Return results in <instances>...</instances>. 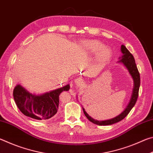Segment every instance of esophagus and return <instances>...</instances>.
Listing matches in <instances>:
<instances>
[{"mask_svg":"<svg viewBox=\"0 0 153 153\" xmlns=\"http://www.w3.org/2000/svg\"><path fill=\"white\" fill-rule=\"evenodd\" d=\"M75 83H76L77 85H80V86H81V85L84 84V81H83V79L81 78H77L75 79Z\"/></svg>","mask_w":153,"mask_h":153,"instance_id":"34e87169","label":"esophagus"}]
</instances>
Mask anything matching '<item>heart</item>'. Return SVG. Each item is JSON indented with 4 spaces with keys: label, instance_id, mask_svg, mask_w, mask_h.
I'll list each match as a JSON object with an SVG mask.
<instances>
[{
    "label": "heart",
    "instance_id": "obj_1",
    "mask_svg": "<svg viewBox=\"0 0 153 153\" xmlns=\"http://www.w3.org/2000/svg\"><path fill=\"white\" fill-rule=\"evenodd\" d=\"M82 50L90 55L97 54V60L99 63L104 64L110 60L112 53L110 49L106 48L105 44L96 40H84L80 43Z\"/></svg>",
    "mask_w": 153,
    "mask_h": 153
}]
</instances>
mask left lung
<instances>
[{"label":"left lung","instance_id":"1","mask_svg":"<svg viewBox=\"0 0 153 153\" xmlns=\"http://www.w3.org/2000/svg\"><path fill=\"white\" fill-rule=\"evenodd\" d=\"M121 53H123V55L121 57H120V60L119 61V62L122 63L123 65L126 67V69L128 70L130 76L132 77L134 81V88L132 94H131L130 101H129V104L125 108V110L119 115L116 116V117L114 118L110 119V120L104 121L95 120L92 117H90L88 114L86 112V111L84 110V108H82L84 115H86L88 120L90 121H91L93 123L97 124V125L98 126L112 125V124L117 123L119 121L123 120V119L128 115V113L130 112L131 108H132L134 107V106L135 105L137 101V99H138L139 88L140 85V76L139 71L138 70V68H137V66L135 63V59H134L133 55L130 53V52L127 49V48L124 45H121Z\"/></svg>","mask_w":153,"mask_h":153}]
</instances>
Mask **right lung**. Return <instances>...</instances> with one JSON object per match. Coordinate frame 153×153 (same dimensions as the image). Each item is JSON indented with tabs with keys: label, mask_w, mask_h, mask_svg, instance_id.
<instances>
[{
	"label": "right lung",
	"mask_w": 153,
	"mask_h": 153,
	"mask_svg": "<svg viewBox=\"0 0 153 153\" xmlns=\"http://www.w3.org/2000/svg\"><path fill=\"white\" fill-rule=\"evenodd\" d=\"M69 84L52 91L36 95L17 84L13 90V98L21 112L27 117L37 120H47L57 113L59 95L68 91Z\"/></svg>",
	"instance_id": "obj_1"
}]
</instances>
